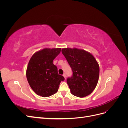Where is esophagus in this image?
<instances>
[{"mask_svg": "<svg viewBox=\"0 0 128 128\" xmlns=\"http://www.w3.org/2000/svg\"><path fill=\"white\" fill-rule=\"evenodd\" d=\"M63 76L64 77V79L66 80V77H67V76H66V74H64V75H63Z\"/></svg>", "mask_w": 128, "mask_h": 128, "instance_id": "1", "label": "esophagus"}]
</instances>
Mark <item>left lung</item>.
I'll return each instance as SVG.
<instances>
[{
    "label": "left lung",
    "mask_w": 128,
    "mask_h": 128,
    "mask_svg": "<svg viewBox=\"0 0 128 128\" xmlns=\"http://www.w3.org/2000/svg\"><path fill=\"white\" fill-rule=\"evenodd\" d=\"M61 51L72 69V76L67 80L71 94L80 98L90 94L99 77V66L94 56L76 48H64Z\"/></svg>",
    "instance_id": "obj_1"
}]
</instances>
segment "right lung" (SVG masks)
I'll list each match as a JSON object with an SVG mask.
<instances>
[{"label":"right lung","mask_w":128,"mask_h":128,"mask_svg":"<svg viewBox=\"0 0 128 128\" xmlns=\"http://www.w3.org/2000/svg\"><path fill=\"white\" fill-rule=\"evenodd\" d=\"M61 48H45L34 53L27 66L26 76L32 90L42 97H48L58 91L64 76L58 72L53 61L60 53Z\"/></svg>","instance_id":"right-lung-1"}]
</instances>
